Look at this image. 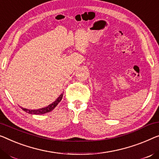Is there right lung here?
<instances>
[{"instance_id": "1", "label": "right lung", "mask_w": 159, "mask_h": 159, "mask_svg": "<svg viewBox=\"0 0 159 159\" xmlns=\"http://www.w3.org/2000/svg\"><path fill=\"white\" fill-rule=\"evenodd\" d=\"M63 96V94L61 93L60 95V96H59L58 98H57L55 101H54V102H53L51 104H50V105H48V106H46V107L40 108V109L29 110V109H27V108H22V107H21V108H22V109L24 111H25L26 113H30V114H35V115L44 114V113H48V112H50V111H53L54 108L56 107V106L58 105V103L60 102L61 100H62Z\"/></svg>"}]
</instances>
